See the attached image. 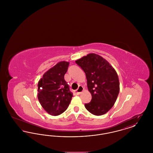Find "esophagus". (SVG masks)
<instances>
[{"instance_id":"obj_1","label":"esophagus","mask_w":153,"mask_h":153,"mask_svg":"<svg viewBox=\"0 0 153 153\" xmlns=\"http://www.w3.org/2000/svg\"><path fill=\"white\" fill-rule=\"evenodd\" d=\"M83 90H84V88L80 85V86H79V88H77V89L76 91L75 94H76V95H80V94L83 91Z\"/></svg>"}]
</instances>
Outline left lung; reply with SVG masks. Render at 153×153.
Returning <instances> with one entry per match:
<instances>
[{
	"mask_svg": "<svg viewBox=\"0 0 153 153\" xmlns=\"http://www.w3.org/2000/svg\"><path fill=\"white\" fill-rule=\"evenodd\" d=\"M85 73L91 101L85 104L88 111L96 116L107 113L117 100L119 81L115 70L101 56L91 53L76 61Z\"/></svg>",
	"mask_w": 153,
	"mask_h": 153,
	"instance_id": "obj_1",
	"label": "left lung"
}]
</instances>
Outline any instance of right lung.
Here are the masks:
<instances>
[{
  "label": "right lung",
  "instance_id": "right-lung-1",
  "mask_svg": "<svg viewBox=\"0 0 153 153\" xmlns=\"http://www.w3.org/2000/svg\"><path fill=\"white\" fill-rule=\"evenodd\" d=\"M69 63L59 62L45 73L38 84V99L44 109L57 116L68 107L73 94L64 79Z\"/></svg>",
  "mask_w": 153,
  "mask_h": 153
}]
</instances>
